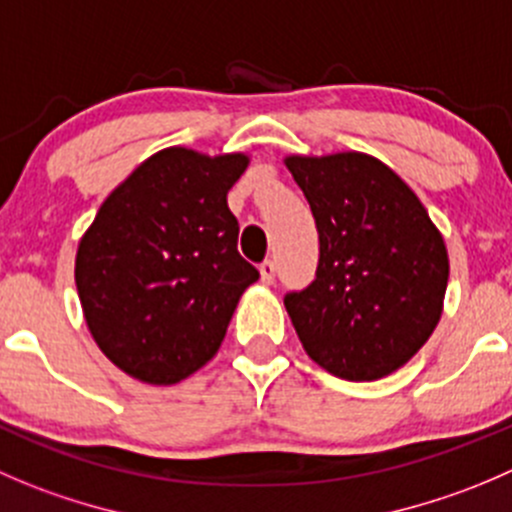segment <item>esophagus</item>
Returning <instances> with one entry per match:
<instances>
[{
  "label": "esophagus",
  "mask_w": 512,
  "mask_h": 512,
  "mask_svg": "<svg viewBox=\"0 0 512 512\" xmlns=\"http://www.w3.org/2000/svg\"><path fill=\"white\" fill-rule=\"evenodd\" d=\"M275 272H277V267H275V262H272V260H265L260 265L262 282H267V285H272V282H275Z\"/></svg>",
  "instance_id": "obj_1"
}]
</instances>
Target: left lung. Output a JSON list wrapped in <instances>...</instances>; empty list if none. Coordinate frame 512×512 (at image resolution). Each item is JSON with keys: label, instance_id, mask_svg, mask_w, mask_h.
<instances>
[{"label": "left lung", "instance_id": "obj_1", "mask_svg": "<svg viewBox=\"0 0 512 512\" xmlns=\"http://www.w3.org/2000/svg\"><path fill=\"white\" fill-rule=\"evenodd\" d=\"M320 237L315 280L285 307L307 355L345 380L403 367L433 335L448 287L443 235L413 190L362 152L287 157Z\"/></svg>", "mask_w": 512, "mask_h": 512}]
</instances>
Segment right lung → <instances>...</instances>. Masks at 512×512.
Masks as SVG:
<instances>
[{
    "label": "right lung",
    "instance_id": "obj_1",
    "mask_svg": "<svg viewBox=\"0 0 512 512\" xmlns=\"http://www.w3.org/2000/svg\"><path fill=\"white\" fill-rule=\"evenodd\" d=\"M247 155L170 147L142 162L79 240L74 280L99 350L127 375L175 385L215 357L260 277L237 252L227 192Z\"/></svg>",
    "mask_w": 512,
    "mask_h": 512
}]
</instances>
